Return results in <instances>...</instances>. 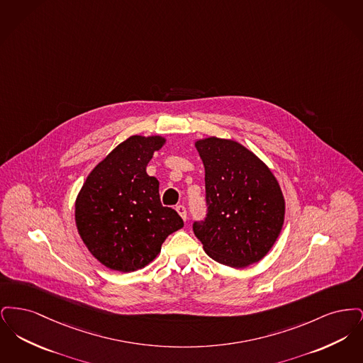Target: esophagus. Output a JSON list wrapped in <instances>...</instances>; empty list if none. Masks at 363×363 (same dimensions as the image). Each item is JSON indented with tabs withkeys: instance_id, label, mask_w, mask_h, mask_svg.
<instances>
[{
	"instance_id": "obj_1",
	"label": "esophagus",
	"mask_w": 363,
	"mask_h": 363,
	"mask_svg": "<svg viewBox=\"0 0 363 363\" xmlns=\"http://www.w3.org/2000/svg\"><path fill=\"white\" fill-rule=\"evenodd\" d=\"M177 209V212L179 213V216L186 222V219H188V212H186V208L184 207V206H177L175 207Z\"/></svg>"
}]
</instances>
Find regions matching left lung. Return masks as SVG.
Wrapping results in <instances>:
<instances>
[{"label":"left lung","instance_id":"obj_1","mask_svg":"<svg viewBox=\"0 0 363 363\" xmlns=\"http://www.w3.org/2000/svg\"><path fill=\"white\" fill-rule=\"evenodd\" d=\"M196 148L206 169L204 220L194 235L211 259L243 268L262 259L284 222V199L271 170L233 140H199Z\"/></svg>","mask_w":363,"mask_h":363}]
</instances>
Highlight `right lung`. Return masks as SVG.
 I'll use <instances>...</instances> for the list:
<instances>
[{"label":"right lung","mask_w":363,"mask_h":363,"mask_svg":"<svg viewBox=\"0 0 363 363\" xmlns=\"http://www.w3.org/2000/svg\"><path fill=\"white\" fill-rule=\"evenodd\" d=\"M160 136H132L86 177L76 200L82 240L104 267L132 272L155 259L164 240L184 227L173 208L163 207L159 181L145 169L160 150Z\"/></svg>","instance_id":"obj_1"}]
</instances>
